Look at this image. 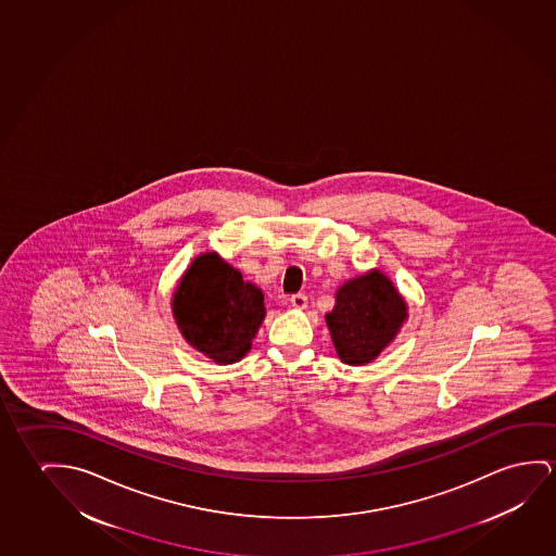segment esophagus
Masks as SVG:
<instances>
[{
	"label": "esophagus",
	"mask_w": 556,
	"mask_h": 556,
	"mask_svg": "<svg viewBox=\"0 0 556 556\" xmlns=\"http://www.w3.org/2000/svg\"><path fill=\"white\" fill-rule=\"evenodd\" d=\"M292 308L304 309L308 306V296L306 294H294L291 299Z\"/></svg>",
	"instance_id": "1"
}]
</instances>
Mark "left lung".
Wrapping results in <instances>:
<instances>
[{
    "mask_svg": "<svg viewBox=\"0 0 556 556\" xmlns=\"http://www.w3.org/2000/svg\"><path fill=\"white\" fill-rule=\"evenodd\" d=\"M406 319L408 304L381 269L342 282L334 292V308L325 314L337 356L349 366L374 362Z\"/></svg>",
    "mask_w": 556,
    "mask_h": 556,
    "instance_id": "left-lung-1",
    "label": "left lung"
}]
</instances>
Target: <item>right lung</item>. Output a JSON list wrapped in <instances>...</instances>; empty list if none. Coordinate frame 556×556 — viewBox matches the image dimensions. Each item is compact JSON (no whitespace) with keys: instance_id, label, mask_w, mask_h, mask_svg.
Here are the masks:
<instances>
[{"instance_id":"right-lung-1","label":"right lung","mask_w":556,"mask_h":556,"mask_svg":"<svg viewBox=\"0 0 556 556\" xmlns=\"http://www.w3.org/2000/svg\"><path fill=\"white\" fill-rule=\"evenodd\" d=\"M172 312L182 339L219 366L247 356L264 321V292L217 252H204L180 275Z\"/></svg>"}]
</instances>
